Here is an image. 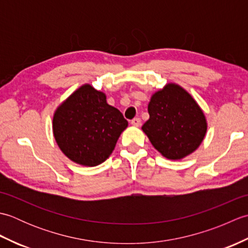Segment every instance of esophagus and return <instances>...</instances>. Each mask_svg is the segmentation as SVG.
<instances>
[{
  "mask_svg": "<svg viewBox=\"0 0 248 248\" xmlns=\"http://www.w3.org/2000/svg\"><path fill=\"white\" fill-rule=\"evenodd\" d=\"M131 124L134 125V127H139V125L140 124V119L139 117L132 119V120H131Z\"/></svg>",
  "mask_w": 248,
  "mask_h": 248,
  "instance_id": "1",
  "label": "esophagus"
}]
</instances>
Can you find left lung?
Returning <instances> with one entry per match:
<instances>
[{
  "label": "left lung",
  "mask_w": 248,
  "mask_h": 248,
  "mask_svg": "<svg viewBox=\"0 0 248 248\" xmlns=\"http://www.w3.org/2000/svg\"><path fill=\"white\" fill-rule=\"evenodd\" d=\"M149 119L141 130L152 146L170 160H181L196 150L207 132V120L186 89L168 83L152 94Z\"/></svg>",
  "instance_id": "8db88e82"
}]
</instances>
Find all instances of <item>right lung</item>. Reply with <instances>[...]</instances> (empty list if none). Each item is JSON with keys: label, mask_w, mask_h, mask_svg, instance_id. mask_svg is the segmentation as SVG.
Returning a JSON list of instances; mask_svg holds the SVG:
<instances>
[{"label": "right lung", "mask_w": 248, "mask_h": 248, "mask_svg": "<svg viewBox=\"0 0 248 248\" xmlns=\"http://www.w3.org/2000/svg\"><path fill=\"white\" fill-rule=\"evenodd\" d=\"M127 127L120 110L89 84L73 92L53 116L57 145L67 157L83 166H97L107 160Z\"/></svg>", "instance_id": "right-lung-1"}]
</instances>
